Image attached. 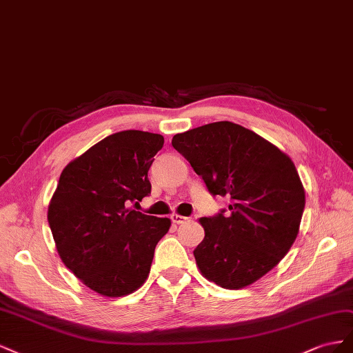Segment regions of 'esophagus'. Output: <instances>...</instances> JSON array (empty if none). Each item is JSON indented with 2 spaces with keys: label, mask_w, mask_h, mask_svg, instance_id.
<instances>
[{
  "label": "esophagus",
  "mask_w": 353,
  "mask_h": 353,
  "mask_svg": "<svg viewBox=\"0 0 353 353\" xmlns=\"http://www.w3.org/2000/svg\"><path fill=\"white\" fill-rule=\"evenodd\" d=\"M188 220V217L185 216H180V214H171V221L176 225H180V223H185V221Z\"/></svg>",
  "instance_id": "1"
}]
</instances>
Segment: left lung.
Returning <instances> with one entry per match:
<instances>
[{"label":"left lung","instance_id":"8db88e82","mask_svg":"<svg viewBox=\"0 0 353 353\" xmlns=\"http://www.w3.org/2000/svg\"><path fill=\"white\" fill-rule=\"evenodd\" d=\"M171 145L229 210L199 219L205 236L194 250L208 281L228 290L256 283L288 253L305 210V189L288 155L251 130L205 124L176 134Z\"/></svg>","mask_w":353,"mask_h":353}]
</instances>
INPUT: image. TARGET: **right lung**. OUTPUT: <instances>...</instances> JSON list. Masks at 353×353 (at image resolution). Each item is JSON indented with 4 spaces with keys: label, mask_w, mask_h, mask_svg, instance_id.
<instances>
[{
    "label": "right lung",
    "mask_w": 353,
    "mask_h": 353,
    "mask_svg": "<svg viewBox=\"0 0 353 353\" xmlns=\"http://www.w3.org/2000/svg\"><path fill=\"white\" fill-rule=\"evenodd\" d=\"M164 137L140 130L110 134L63 168L48 205V225L65 266L100 296L143 285L158 241L171 226L128 208L150 194L148 179Z\"/></svg>",
    "instance_id": "right-lung-1"
}]
</instances>
